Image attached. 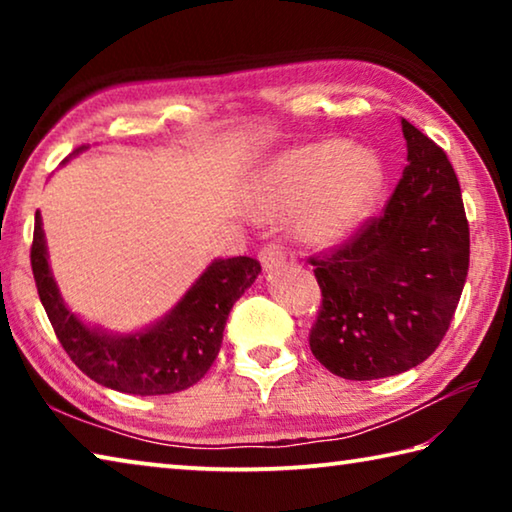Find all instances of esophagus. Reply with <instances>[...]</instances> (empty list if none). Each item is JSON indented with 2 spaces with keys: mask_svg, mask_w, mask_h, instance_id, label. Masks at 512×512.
I'll list each match as a JSON object with an SVG mask.
<instances>
[{
  "mask_svg": "<svg viewBox=\"0 0 512 512\" xmlns=\"http://www.w3.org/2000/svg\"><path fill=\"white\" fill-rule=\"evenodd\" d=\"M259 262H262V268L266 273L275 271V268H280L287 262V253H284V248L280 244L264 246L262 253H259Z\"/></svg>",
  "mask_w": 512,
  "mask_h": 512,
  "instance_id": "obj_1",
  "label": "esophagus"
}]
</instances>
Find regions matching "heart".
I'll use <instances>...</instances> for the list:
<instances>
[{"label": "heart", "mask_w": 512, "mask_h": 512, "mask_svg": "<svg viewBox=\"0 0 512 512\" xmlns=\"http://www.w3.org/2000/svg\"><path fill=\"white\" fill-rule=\"evenodd\" d=\"M384 183V162L372 149L309 142L277 153L259 169L250 203L264 221L298 219L305 244L336 248L370 219Z\"/></svg>", "instance_id": "heart-1"}]
</instances>
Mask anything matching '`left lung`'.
Here are the masks:
<instances>
[{"instance_id": "left-lung-1", "label": "left lung", "mask_w": 512, "mask_h": 512, "mask_svg": "<svg viewBox=\"0 0 512 512\" xmlns=\"http://www.w3.org/2000/svg\"><path fill=\"white\" fill-rule=\"evenodd\" d=\"M406 167L384 214L314 259L323 307L309 348L343 379L420 366L443 341L470 268L461 187L445 151L402 119Z\"/></svg>"}]
</instances>
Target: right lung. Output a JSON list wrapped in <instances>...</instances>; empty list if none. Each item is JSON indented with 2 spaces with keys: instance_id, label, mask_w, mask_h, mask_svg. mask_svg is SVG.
<instances>
[{
  "instance_id": "add662e5",
  "label": "right lung",
  "mask_w": 512,
  "mask_h": 512,
  "mask_svg": "<svg viewBox=\"0 0 512 512\" xmlns=\"http://www.w3.org/2000/svg\"><path fill=\"white\" fill-rule=\"evenodd\" d=\"M85 149L81 146L72 155ZM31 268L42 307L69 359L97 384L142 397L180 393L205 377L221 350L232 305L262 273L253 257L212 259L162 318L133 332H115L83 320L60 296L40 212L33 228Z\"/></svg>"
}]
</instances>
